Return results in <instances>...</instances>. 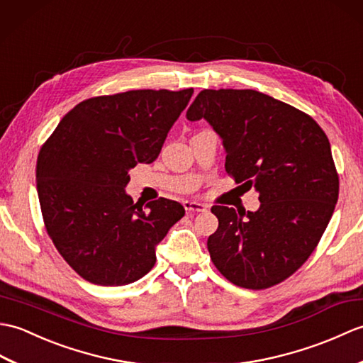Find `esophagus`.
<instances>
[{
    "label": "esophagus",
    "mask_w": 363,
    "mask_h": 363,
    "mask_svg": "<svg viewBox=\"0 0 363 363\" xmlns=\"http://www.w3.org/2000/svg\"><path fill=\"white\" fill-rule=\"evenodd\" d=\"M184 209H186L188 213H205L208 206L200 203V202H194V200H186V202H183Z\"/></svg>",
    "instance_id": "1"
}]
</instances>
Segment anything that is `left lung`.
Here are the masks:
<instances>
[{
	"label": "left lung",
	"mask_w": 363,
	"mask_h": 363,
	"mask_svg": "<svg viewBox=\"0 0 363 363\" xmlns=\"http://www.w3.org/2000/svg\"><path fill=\"white\" fill-rule=\"evenodd\" d=\"M220 136L225 169L259 194L256 211L217 206L208 238L214 265L233 284L267 289L315 250L339 199L331 144L309 115L256 90H203L186 111Z\"/></svg>",
	"instance_id": "obj_1"
}]
</instances>
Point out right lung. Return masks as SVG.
<instances>
[{"label":"right lung","mask_w":363,"mask_h":363,"mask_svg":"<svg viewBox=\"0 0 363 363\" xmlns=\"http://www.w3.org/2000/svg\"><path fill=\"white\" fill-rule=\"evenodd\" d=\"M194 90H132L91 98L63 116L37 161L46 231L84 279L135 283L152 270L157 247L184 216L175 200L146 206L125 192L128 171L152 163Z\"/></svg>","instance_id":"1"}]
</instances>
